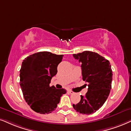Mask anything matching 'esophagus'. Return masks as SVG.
<instances>
[{
	"label": "esophagus",
	"instance_id": "obj_1",
	"mask_svg": "<svg viewBox=\"0 0 131 131\" xmlns=\"http://www.w3.org/2000/svg\"><path fill=\"white\" fill-rule=\"evenodd\" d=\"M68 92H69V94H74V92L73 91H68Z\"/></svg>",
	"mask_w": 131,
	"mask_h": 131
}]
</instances>
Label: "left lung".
I'll return each instance as SVG.
<instances>
[{
  "label": "left lung",
  "mask_w": 131,
  "mask_h": 131,
  "mask_svg": "<svg viewBox=\"0 0 131 131\" xmlns=\"http://www.w3.org/2000/svg\"><path fill=\"white\" fill-rule=\"evenodd\" d=\"M74 57L82 64V79L88 83V92L74 109L77 112L89 115L98 111L110 95L112 71L109 60L98 53L86 51L74 54Z\"/></svg>",
  "instance_id": "1"
}]
</instances>
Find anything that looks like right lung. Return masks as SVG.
<instances>
[{
  "label": "right lung",
  "mask_w": 131,
  "mask_h": 131,
  "mask_svg": "<svg viewBox=\"0 0 131 131\" xmlns=\"http://www.w3.org/2000/svg\"><path fill=\"white\" fill-rule=\"evenodd\" d=\"M63 55L48 51L39 52L23 61L20 70V85L24 97L33 111L49 114L56 110L63 94L67 90L50 86L51 79L57 72V66Z\"/></svg>",
  "instance_id": "obj_1"
}]
</instances>
